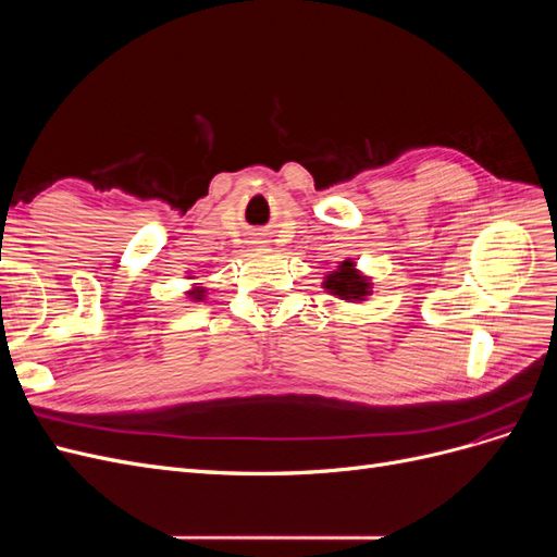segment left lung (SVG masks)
Returning <instances> with one entry per match:
<instances>
[{
    "mask_svg": "<svg viewBox=\"0 0 557 557\" xmlns=\"http://www.w3.org/2000/svg\"><path fill=\"white\" fill-rule=\"evenodd\" d=\"M323 288L339 297L344 301H364L369 295H372V288L374 283L369 276H364L360 269L356 267V262L352 260H344L339 267L334 269V272H330L323 281Z\"/></svg>",
    "mask_w": 557,
    "mask_h": 557,
    "instance_id": "8db88e82",
    "label": "left lung"
}]
</instances>
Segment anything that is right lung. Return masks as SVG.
Instances as JSON below:
<instances>
[{
  "label": "right lung",
  "mask_w": 557,
  "mask_h": 557,
  "mask_svg": "<svg viewBox=\"0 0 557 557\" xmlns=\"http://www.w3.org/2000/svg\"><path fill=\"white\" fill-rule=\"evenodd\" d=\"M188 278H193V276H188ZM185 295L190 297V301H205V297H207V288H201L199 283H195L193 288H190L188 293H185Z\"/></svg>",
  "instance_id": "obj_1"
}]
</instances>
